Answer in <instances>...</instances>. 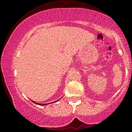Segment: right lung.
Returning a JSON list of instances; mask_svg holds the SVG:
<instances>
[{"label":"right lung","mask_w":132,"mask_h":132,"mask_svg":"<svg viewBox=\"0 0 132 132\" xmlns=\"http://www.w3.org/2000/svg\"><path fill=\"white\" fill-rule=\"evenodd\" d=\"M57 101H56V102H57ZM32 102H33V101H32ZM34 103H36V104H39V105H41V106H43V105H46V104H41V103H35V102H33Z\"/></svg>","instance_id":"right-lung-1"}]
</instances>
